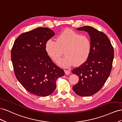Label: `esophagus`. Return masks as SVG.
I'll return each mask as SVG.
<instances>
[{"label": "esophagus", "mask_w": 122, "mask_h": 122, "mask_svg": "<svg viewBox=\"0 0 122 122\" xmlns=\"http://www.w3.org/2000/svg\"><path fill=\"white\" fill-rule=\"evenodd\" d=\"M64 71H65V73L66 75H68L70 74V72H71L70 71H69V70H64Z\"/></svg>", "instance_id": "34e87169"}]
</instances>
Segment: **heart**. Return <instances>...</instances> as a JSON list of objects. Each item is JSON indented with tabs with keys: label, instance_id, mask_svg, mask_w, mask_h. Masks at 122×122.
Returning a JSON list of instances; mask_svg holds the SVG:
<instances>
[{
	"label": "heart",
	"instance_id": "1",
	"mask_svg": "<svg viewBox=\"0 0 122 122\" xmlns=\"http://www.w3.org/2000/svg\"><path fill=\"white\" fill-rule=\"evenodd\" d=\"M45 47L47 55L55 62L60 60L62 51L64 50L65 56L58 64L67 67L74 63L79 65L84 63L89 56L92 46L87 36L66 29L58 35L57 41L52 39L47 40Z\"/></svg>",
	"mask_w": 122,
	"mask_h": 122
}]
</instances>
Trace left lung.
I'll list each match as a JSON object with an SVG mask.
<instances>
[{"mask_svg": "<svg viewBox=\"0 0 122 122\" xmlns=\"http://www.w3.org/2000/svg\"><path fill=\"white\" fill-rule=\"evenodd\" d=\"M77 30L88 33L92 48L87 60L72 71L79 78L72 89L79 96L89 97L99 92L108 78L112 66L114 50L104 33L89 26Z\"/></svg>", "mask_w": 122, "mask_h": 122, "instance_id": "left-lung-1", "label": "left lung"}]
</instances>
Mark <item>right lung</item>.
Here are the masks:
<instances>
[{
	"label": "right lung",
	"mask_w": 122,
	"mask_h": 122,
	"mask_svg": "<svg viewBox=\"0 0 122 122\" xmlns=\"http://www.w3.org/2000/svg\"><path fill=\"white\" fill-rule=\"evenodd\" d=\"M55 35L47 27L22 33L14 42L11 60L16 78L30 93L46 97L56 88V80L64 75L46 53V42Z\"/></svg>",
	"instance_id": "right-lung-1"
}]
</instances>
